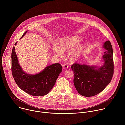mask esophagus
Instances as JSON below:
<instances>
[{
  "mask_svg": "<svg viewBox=\"0 0 125 125\" xmlns=\"http://www.w3.org/2000/svg\"><path fill=\"white\" fill-rule=\"evenodd\" d=\"M63 68L64 69H67L69 68V65L67 64H63Z\"/></svg>",
  "mask_w": 125,
  "mask_h": 125,
  "instance_id": "1",
  "label": "esophagus"
}]
</instances>
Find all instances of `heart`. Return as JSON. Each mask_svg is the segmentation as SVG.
Listing matches in <instances>:
<instances>
[{
	"instance_id": "heart-1",
	"label": "heart",
	"mask_w": 125,
	"mask_h": 125,
	"mask_svg": "<svg viewBox=\"0 0 125 125\" xmlns=\"http://www.w3.org/2000/svg\"><path fill=\"white\" fill-rule=\"evenodd\" d=\"M80 39L77 36L71 37L68 38H63L57 43V47L54 50V53L56 55L62 56L63 52H68V58L70 62H73L78 61L82 56L83 52V46L78 45Z\"/></svg>"
}]
</instances>
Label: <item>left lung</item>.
<instances>
[{
  "label": "left lung",
  "mask_w": 125,
  "mask_h": 125,
  "mask_svg": "<svg viewBox=\"0 0 125 125\" xmlns=\"http://www.w3.org/2000/svg\"><path fill=\"white\" fill-rule=\"evenodd\" d=\"M104 64L95 66L74 63L71 69L74 73L73 83L78 93L84 97H93L103 91L111 82L114 71L113 52L109 41L104 45Z\"/></svg>",
  "instance_id": "1"
}]
</instances>
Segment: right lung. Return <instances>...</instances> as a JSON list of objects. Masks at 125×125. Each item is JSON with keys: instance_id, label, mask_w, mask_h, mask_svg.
<instances>
[{"instance_id": "obj_1", "label": "right lung", "mask_w": 125, "mask_h": 125, "mask_svg": "<svg viewBox=\"0 0 125 125\" xmlns=\"http://www.w3.org/2000/svg\"><path fill=\"white\" fill-rule=\"evenodd\" d=\"M27 31L25 32L22 38ZM17 42L15 43L16 45ZM13 46L11 52V72L17 85L22 90L31 95L40 97L46 95L54 86L56 80L62 71L59 63L47 66L42 72L34 75L27 74L18 63Z\"/></svg>"}]
</instances>
